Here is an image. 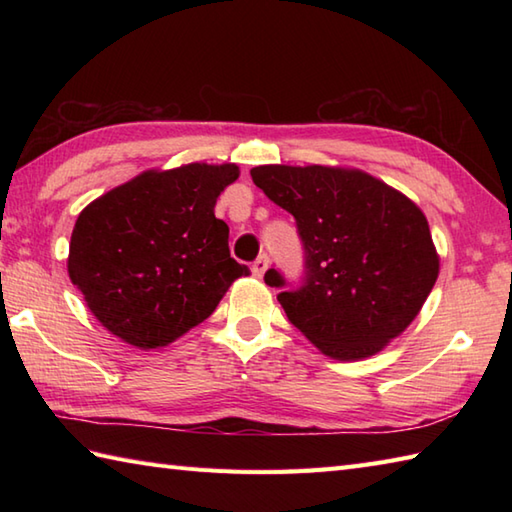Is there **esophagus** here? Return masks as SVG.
Listing matches in <instances>:
<instances>
[{
    "mask_svg": "<svg viewBox=\"0 0 512 512\" xmlns=\"http://www.w3.org/2000/svg\"><path fill=\"white\" fill-rule=\"evenodd\" d=\"M266 270H268V257H266V255H259V257L255 259V264H253V275L262 279Z\"/></svg>",
    "mask_w": 512,
    "mask_h": 512,
    "instance_id": "34e87169",
    "label": "esophagus"
}]
</instances>
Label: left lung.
<instances>
[{
	"instance_id": "left-lung-1",
	"label": "left lung",
	"mask_w": 512,
	"mask_h": 512,
	"mask_svg": "<svg viewBox=\"0 0 512 512\" xmlns=\"http://www.w3.org/2000/svg\"><path fill=\"white\" fill-rule=\"evenodd\" d=\"M250 176L297 220L306 281L277 299L314 347L361 361L409 328L440 273L416 202L361 169L262 165ZM264 279L284 286L275 268Z\"/></svg>"
}]
</instances>
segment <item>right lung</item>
I'll list each match as a JSON object with an SVG mask.
<instances>
[{
  "mask_svg": "<svg viewBox=\"0 0 512 512\" xmlns=\"http://www.w3.org/2000/svg\"><path fill=\"white\" fill-rule=\"evenodd\" d=\"M237 178L233 162L149 169L79 213L68 275L107 332L158 350L209 319L248 275L215 217L217 195Z\"/></svg>",
  "mask_w": 512,
  "mask_h": 512,
  "instance_id": "obj_1",
  "label": "right lung"
}]
</instances>
